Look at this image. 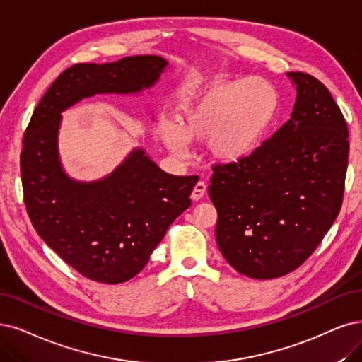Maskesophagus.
Returning a JSON list of instances; mask_svg holds the SVG:
<instances>
[{
    "label": "esophagus",
    "mask_w": 362,
    "mask_h": 362,
    "mask_svg": "<svg viewBox=\"0 0 362 362\" xmlns=\"http://www.w3.org/2000/svg\"><path fill=\"white\" fill-rule=\"evenodd\" d=\"M206 191H207V185H206L204 182H198V183L194 186L191 198L195 199V202H198V199H202V198L204 197Z\"/></svg>",
    "instance_id": "34e87169"
}]
</instances>
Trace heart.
Segmentation results:
<instances>
[{
  "label": "heart",
  "instance_id": "obj_1",
  "mask_svg": "<svg viewBox=\"0 0 362 362\" xmlns=\"http://www.w3.org/2000/svg\"><path fill=\"white\" fill-rule=\"evenodd\" d=\"M279 95L261 77L219 82L183 107L176 127L164 129V141L176 155L186 141L209 139V151L221 163H237L257 149L272 127Z\"/></svg>",
  "mask_w": 362,
  "mask_h": 362
}]
</instances>
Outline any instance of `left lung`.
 I'll return each instance as SVG.
<instances>
[{"label":"left lung","mask_w":362,"mask_h":362,"mask_svg":"<svg viewBox=\"0 0 362 362\" xmlns=\"http://www.w3.org/2000/svg\"><path fill=\"white\" fill-rule=\"evenodd\" d=\"M286 76L297 90L291 119L245 159L213 165L209 186L218 247L252 279L298 269L343 202L349 132L341 110L316 77Z\"/></svg>","instance_id":"1"}]
</instances>
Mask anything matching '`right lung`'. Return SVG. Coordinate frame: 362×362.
<instances>
[{
	"mask_svg": "<svg viewBox=\"0 0 362 362\" xmlns=\"http://www.w3.org/2000/svg\"><path fill=\"white\" fill-rule=\"evenodd\" d=\"M167 65L155 55L71 65L46 90L25 131L21 176L34 228L76 272L100 284H122L144 269L168 226L191 206L198 177L173 176L134 149L109 176L77 182L59 160L61 113L97 93L151 88Z\"/></svg>",
	"mask_w": 362,
	"mask_h": 362,
	"instance_id": "add662e5",
	"label": "right lung"
}]
</instances>
